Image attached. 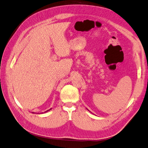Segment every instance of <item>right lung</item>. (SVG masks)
<instances>
[{
    "mask_svg": "<svg viewBox=\"0 0 148 148\" xmlns=\"http://www.w3.org/2000/svg\"><path fill=\"white\" fill-rule=\"evenodd\" d=\"M51 109H49V110H47V111H45V112H47V111H50V110H51ZM32 113H34V112H32Z\"/></svg>",
    "mask_w": 148,
    "mask_h": 148,
    "instance_id": "obj_1",
    "label": "right lung"
}]
</instances>
